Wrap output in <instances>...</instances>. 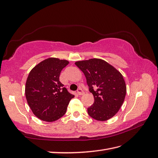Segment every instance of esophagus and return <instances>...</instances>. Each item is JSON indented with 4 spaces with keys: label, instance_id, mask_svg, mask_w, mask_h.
Instances as JSON below:
<instances>
[{
    "label": "esophagus",
    "instance_id": "1",
    "mask_svg": "<svg viewBox=\"0 0 158 158\" xmlns=\"http://www.w3.org/2000/svg\"><path fill=\"white\" fill-rule=\"evenodd\" d=\"M77 94L79 95H80V96H81V95L84 94V91H83L82 89H81V88H79V89H78V90H77Z\"/></svg>",
    "mask_w": 158,
    "mask_h": 158
}]
</instances>
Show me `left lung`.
Listing matches in <instances>:
<instances>
[{"mask_svg":"<svg viewBox=\"0 0 158 158\" xmlns=\"http://www.w3.org/2000/svg\"><path fill=\"white\" fill-rule=\"evenodd\" d=\"M75 64L85 75L94 103L87 108L91 118L107 120L118 112L125 98L127 87L122 74L104 60L91 58Z\"/></svg>","mask_w":158,"mask_h":158,"instance_id":"left-lung-1","label":"left lung"}]
</instances>
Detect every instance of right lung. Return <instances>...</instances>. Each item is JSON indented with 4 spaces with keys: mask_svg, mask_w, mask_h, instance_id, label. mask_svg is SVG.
Returning a JSON list of instances; mask_svg holds the SVG:
<instances>
[{
    "mask_svg": "<svg viewBox=\"0 0 158 158\" xmlns=\"http://www.w3.org/2000/svg\"><path fill=\"white\" fill-rule=\"evenodd\" d=\"M68 60L49 58L40 62L29 73L25 84V97L31 111L40 120L53 122L64 115L74 98L59 81Z\"/></svg>",
    "mask_w": 158,
    "mask_h": 158,
    "instance_id": "right-lung-1",
    "label": "right lung"
}]
</instances>
